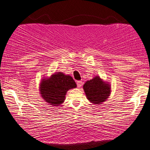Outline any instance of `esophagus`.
<instances>
[{
  "mask_svg": "<svg viewBox=\"0 0 150 150\" xmlns=\"http://www.w3.org/2000/svg\"><path fill=\"white\" fill-rule=\"evenodd\" d=\"M77 87L80 88L81 86H82V81H77Z\"/></svg>",
  "mask_w": 150,
  "mask_h": 150,
  "instance_id": "1",
  "label": "esophagus"
}]
</instances>
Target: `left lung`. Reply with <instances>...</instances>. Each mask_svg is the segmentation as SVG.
<instances>
[{
	"mask_svg": "<svg viewBox=\"0 0 150 150\" xmlns=\"http://www.w3.org/2000/svg\"><path fill=\"white\" fill-rule=\"evenodd\" d=\"M86 96L90 102L101 105L108 99L111 93V86L99 76H95L86 81L83 86Z\"/></svg>",
	"mask_w": 150,
	"mask_h": 150,
	"instance_id": "obj_1",
	"label": "left lung"
}]
</instances>
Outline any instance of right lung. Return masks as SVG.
Instances as JSON below:
<instances>
[{"mask_svg": "<svg viewBox=\"0 0 150 150\" xmlns=\"http://www.w3.org/2000/svg\"><path fill=\"white\" fill-rule=\"evenodd\" d=\"M76 87L73 77L57 72L50 77H43L40 83L39 90L42 98L49 105L59 106L64 101L67 91Z\"/></svg>", "mask_w": 150, "mask_h": 150, "instance_id": "obj_1", "label": "right lung"}]
</instances>
